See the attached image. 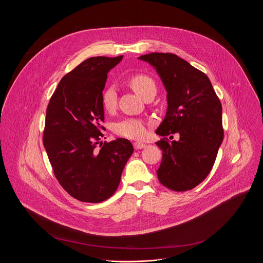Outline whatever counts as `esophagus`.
<instances>
[{
	"mask_svg": "<svg viewBox=\"0 0 263 263\" xmlns=\"http://www.w3.org/2000/svg\"><path fill=\"white\" fill-rule=\"evenodd\" d=\"M134 147L136 150H141V149H144L147 147L146 144H143V143H135L134 144Z\"/></svg>",
	"mask_w": 263,
	"mask_h": 263,
	"instance_id": "obj_1",
	"label": "esophagus"
}]
</instances>
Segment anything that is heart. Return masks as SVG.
I'll return each mask as SVG.
<instances>
[{
    "instance_id": "b5f03b06",
    "label": "heart",
    "mask_w": 263,
    "mask_h": 263,
    "mask_svg": "<svg viewBox=\"0 0 263 263\" xmlns=\"http://www.w3.org/2000/svg\"><path fill=\"white\" fill-rule=\"evenodd\" d=\"M129 86L143 97L151 90L156 91V83L146 74H136L128 78ZM102 106L106 111L111 112L117 104V91L113 86L106 87L101 95ZM116 134L132 140H142L147 136V124L138 118H127L115 124Z\"/></svg>"
}]
</instances>
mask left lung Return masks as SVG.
I'll list each match as a JSON object with an SVG mask.
<instances>
[{
    "label": "left lung",
    "mask_w": 263,
    "mask_h": 263,
    "mask_svg": "<svg viewBox=\"0 0 263 263\" xmlns=\"http://www.w3.org/2000/svg\"><path fill=\"white\" fill-rule=\"evenodd\" d=\"M138 59L156 70L167 92V111L156 134L180 136L177 142L156 143L163 152L159 181L174 191L192 189L209 175L222 145V104L208 76L176 54L153 52Z\"/></svg>",
    "instance_id": "obj_1"
}]
</instances>
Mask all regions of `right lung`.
I'll return each mask as SVG.
<instances>
[{
    "label": "right lung",
    "instance_id": "add662e5",
    "mask_svg": "<svg viewBox=\"0 0 263 263\" xmlns=\"http://www.w3.org/2000/svg\"><path fill=\"white\" fill-rule=\"evenodd\" d=\"M122 58L84 61L60 81L47 106L43 145L49 162L60 184L84 202L109 198L134 153L132 143L121 138L97 148L104 128L102 91Z\"/></svg>",
    "mask_w": 263,
    "mask_h": 263
}]
</instances>
